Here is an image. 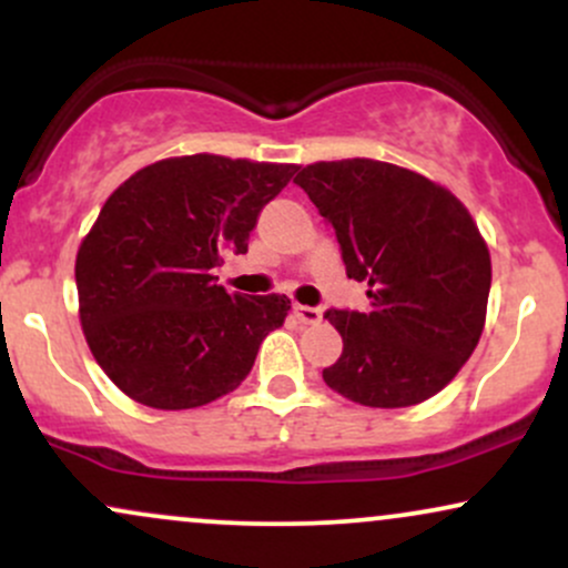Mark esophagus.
Returning a JSON list of instances; mask_svg holds the SVG:
<instances>
[{
	"label": "esophagus",
	"mask_w": 568,
	"mask_h": 568,
	"mask_svg": "<svg viewBox=\"0 0 568 568\" xmlns=\"http://www.w3.org/2000/svg\"><path fill=\"white\" fill-rule=\"evenodd\" d=\"M293 315L298 317V321H302L304 325H315V323H321V317H323V312L317 310V306H306V304H293Z\"/></svg>",
	"instance_id": "obj_1"
}]
</instances>
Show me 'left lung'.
I'll use <instances>...</instances> for the list:
<instances>
[{
  "instance_id": "1",
  "label": "left lung",
  "mask_w": 568,
  "mask_h": 568,
  "mask_svg": "<svg viewBox=\"0 0 568 568\" xmlns=\"http://www.w3.org/2000/svg\"><path fill=\"white\" fill-rule=\"evenodd\" d=\"M334 226L366 312L328 310L344 349L323 379L371 408L440 393L484 334L491 258L467 207L425 175L379 160L315 162L293 179Z\"/></svg>"
}]
</instances>
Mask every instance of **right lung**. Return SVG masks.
<instances>
[{
  "label": "right lung",
  "instance_id": "right-lung-1",
  "mask_svg": "<svg viewBox=\"0 0 568 568\" xmlns=\"http://www.w3.org/2000/svg\"><path fill=\"white\" fill-rule=\"evenodd\" d=\"M298 165L219 154L160 160L122 184L77 253L80 321L98 366L128 397L197 408L251 374L288 296L216 285L226 253H245L258 213Z\"/></svg>",
  "mask_w": 568,
  "mask_h": 568
}]
</instances>
